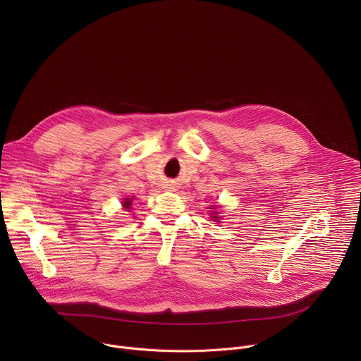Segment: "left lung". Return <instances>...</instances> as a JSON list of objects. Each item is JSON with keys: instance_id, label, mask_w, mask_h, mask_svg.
Here are the masks:
<instances>
[{"instance_id": "left-lung-1", "label": "left lung", "mask_w": 361, "mask_h": 361, "mask_svg": "<svg viewBox=\"0 0 361 361\" xmlns=\"http://www.w3.org/2000/svg\"><path fill=\"white\" fill-rule=\"evenodd\" d=\"M213 219H219V217H213Z\"/></svg>"}]
</instances>
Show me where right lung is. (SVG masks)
<instances>
[{
  "mask_svg": "<svg viewBox=\"0 0 361 361\" xmlns=\"http://www.w3.org/2000/svg\"><path fill=\"white\" fill-rule=\"evenodd\" d=\"M131 201H133V198H126V201L123 202V205H124V209H130V205H131Z\"/></svg>",
  "mask_w": 361,
  "mask_h": 361,
  "instance_id": "add662e5",
  "label": "right lung"
}]
</instances>
